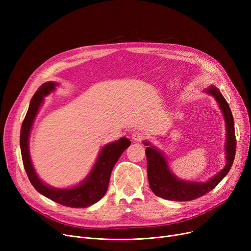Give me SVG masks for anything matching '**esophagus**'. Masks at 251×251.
I'll use <instances>...</instances> for the list:
<instances>
[{"label":"esophagus","instance_id":"34e87169","mask_svg":"<svg viewBox=\"0 0 251 251\" xmlns=\"http://www.w3.org/2000/svg\"><path fill=\"white\" fill-rule=\"evenodd\" d=\"M132 139L136 142H141V141L146 139V134H143L141 132H134L132 134Z\"/></svg>","mask_w":251,"mask_h":251}]
</instances>
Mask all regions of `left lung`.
<instances>
[{
  "instance_id": "1",
  "label": "left lung",
  "mask_w": 251,
  "mask_h": 251,
  "mask_svg": "<svg viewBox=\"0 0 251 251\" xmlns=\"http://www.w3.org/2000/svg\"><path fill=\"white\" fill-rule=\"evenodd\" d=\"M205 92L215 97L219 102L220 108L224 113L227 127V139H226V154L227 164L221 172L205 183L187 182L177 179L168 168L167 161L163 153L155 150L153 147L146 149L148 160V177L150 187L152 192L162 199L176 201H189L199 199L213 190L218 184L223 180L230 171L236 153V137L234 128V119L231 109L225 98L216 86H209ZM149 146V142H144Z\"/></svg>"
}]
</instances>
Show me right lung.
Here are the masks:
<instances>
[{
  "mask_svg": "<svg viewBox=\"0 0 251 251\" xmlns=\"http://www.w3.org/2000/svg\"><path fill=\"white\" fill-rule=\"evenodd\" d=\"M55 82H46L32 97L27 113L23 120L20 131V149L24 169L32 186L52 201L70 207H87L98 202L108 190L112 170L123 151L130 146L131 141L123 137L103 147L100 152L98 161L92 168L87 178L76 187L69 189H56L44 184L37 177L32 167L28 151V137L34 118L44 100L55 89Z\"/></svg>",
  "mask_w": 251,
  "mask_h": 251,
  "instance_id": "obj_1",
  "label": "right lung"
}]
</instances>
